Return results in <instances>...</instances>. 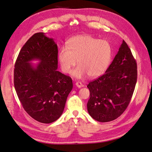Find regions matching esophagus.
Wrapping results in <instances>:
<instances>
[{
    "instance_id": "esophagus-1",
    "label": "esophagus",
    "mask_w": 152,
    "mask_h": 152,
    "mask_svg": "<svg viewBox=\"0 0 152 152\" xmlns=\"http://www.w3.org/2000/svg\"><path fill=\"white\" fill-rule=\"evenodd\" d=\"M75 85L77 87H79V88H80V87H82L84 86V85L82 84L80 82H77L75 83Z\"/></svg>"
}]
</instances>
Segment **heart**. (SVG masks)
Here are the masks:
<instances>
[{
	"label": "heart",
	"instance_id": "1",
	"mask_svg": "<svg viewBox=\"0 0 152 152\" xmlns=\"http://www.w3.org/2000/svg\"><path fill=\"white\" fill-rule=\"evenodd\" d=\"M112 58V48L108 41L99 40L89 35L73 37L67 42V48L59 50L58 59L63 73H70L77 64L79 65L72 72L77 79L87 75L96 77L102 75L108 68Z\"/></svg>",
	"mask_w": 152,
	"mask_h": 152
}]
</instances>
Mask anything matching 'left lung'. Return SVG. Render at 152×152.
<instances>
[{
	"label": "left lung",
	"instance_id": "8db88e82",
	"mask_svg": "<svg viewBox=\"0 0 152 152\" xmlns=\"http://www.w3.org/2000/svg\"><path fill=\"white\" fill-rule=\"evenodd\" d=\"M137 63L123 40L112 63L102 76L87 86L90 91L87 111L101 122L120 117L129 104L137 81Z\"/></svg>",
	"mask_w": 152,
	"mask_h": 152
}]
</instances>
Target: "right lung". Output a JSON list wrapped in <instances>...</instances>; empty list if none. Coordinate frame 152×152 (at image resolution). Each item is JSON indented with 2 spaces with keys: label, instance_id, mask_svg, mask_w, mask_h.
I'll use <instances>...</instances> for the list:
<instances>
[{
  "label": "right lung",
  "instance_id": "1",
  "mask_svg": "<svg viewBox=\"0 0 152 152\" xmlns=\"http://www.w3.org/2000/svg\"><path fill=\"white\" fill-rule=\"evenodd\" d=\"M58 46L42 32L35 34L20 50L15 65L14 84L21 105L41 123L60 117L73 88L71 77L57 70ZM38 59L35 67L29 62Z\"/></svg>",
  "mask_w": 152,
  "mask_h": 152
}]
</instances>
